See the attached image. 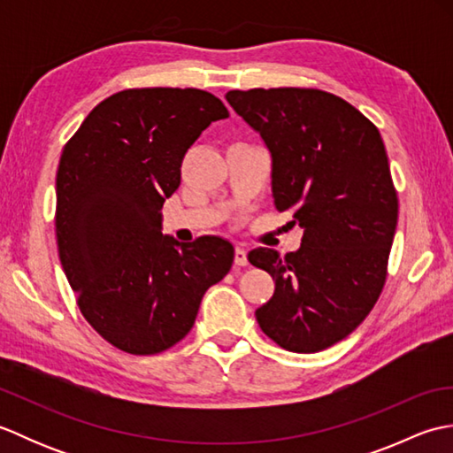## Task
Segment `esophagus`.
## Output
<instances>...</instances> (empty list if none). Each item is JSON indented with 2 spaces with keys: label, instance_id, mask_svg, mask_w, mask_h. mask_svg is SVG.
Instances as JSON below:
<instances>
[{
  "label": "esophagus",
  "instance_id": "obj_1",
  "mask_svg": "<svg viewBox=\"0 0 453 453\" xmlns=\"http://www.w3.org/2000/svg\"><path fill=\"white\" fill-rule=\"evenodd\" d=\"M234 261H235L237 266H247V265H249V261H247V251H245L243 247H237V249H235V258H234Z\"/></svg>",
  "mask_w": 453,
  "mask_h": 453
}]
</instances>
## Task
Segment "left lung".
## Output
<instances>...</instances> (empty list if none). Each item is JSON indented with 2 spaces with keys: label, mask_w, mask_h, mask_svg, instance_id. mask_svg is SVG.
<instances>
[{
  "label": "left lung",
  "mask_w": 453,
  "mask_h": 453,
  "mask_svg": "<svg viewBox=\"0 0 453 453\" xmlns=\"http://www.w3.org/2000/svg\"><path fill=\"white\" fill-rule=\"evenodd\" d=\"M226 99L271 151L276 210H292L303 227L294 253H249L276 284L257 321L290 352L329 349L368 317L386 284L399 200L380 130L321 89L229 91Z\"/></svg>",
  "instance_id": "left-lung-1"
}]
</instances>
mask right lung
<instances>
[{"instance_id": "add662e5", "label": "right lung", "mask_w": 453, "mask_h": 453, "mask_svg": "<svg viewBox=\"0 0 453 453\" xmlns=\"http://www.w3.org/2000/svg\"><path fill=\"white\" fill-rule=\"evenodd\" d=\"M227 117L202 89H124L101 101L64 146L58 255L85 319L124 352L159 354L185 339L202 296L232 268L226 239L177 243L161 234L182 157L202 130Z\"/></svg>"}]
</instances>
